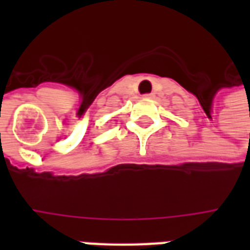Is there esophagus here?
I'll use <instances>...</instances> for the list:
<instances>
[{"instance_id": "34e87169", "label": "esophagus", "mask_w": 250, "mask_h": 250, "mask_svg": "<svg viewBox=\"0 0 250 250\" xmlns=\"http://www.w3.org/2000/svg\"><path fill=\"white\" fill-rule=\"evenodd\" d=\"M143 98H147V99L152 98V93H146V95H143Z\"/></svg>"}]
</instances>
